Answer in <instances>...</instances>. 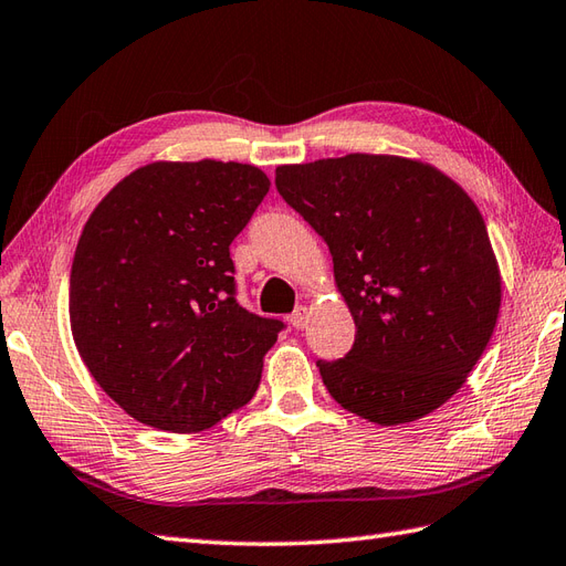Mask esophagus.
<instances>
[{"mask_svg":"<svg viewBox=\"0 0 566 566\" xmlns=\"http://www.w3.org/2000/svg\"><path fill=\"white\" fill-rule=\"evenodd\" d=\"M308 308L306 306H298L292 315H289V321H292V325L296 327V331H301V327H306V323H308Z\"/></svg>","mask_w":566,"mask_h":566,"instance_id":"1","label":"esophagus"}]
</instances>
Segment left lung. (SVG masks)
<instances>
[{
  "label": "left lung",
  "mask_w": 566,
  "mask_h": 566,
  "mask_svg": "<svg viewBox=\"0 0 566 566\" xmlns=\"http://www.w3.org/2000/svg\"><path fill=\"white\" fill-rule=\"evenodd\" d=\"M274 186L331 248L357 325L345 359L318 361L327 392L380 427L437 410L465 384L502 306L478 205L439 168L388 154L277 166Z\"/></svg>",
  "instance_id": "1"
}]
</instances>
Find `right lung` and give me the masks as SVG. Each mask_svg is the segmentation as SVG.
<instances>
[{
	"label": "right lung",
	"mask_w": 566,
	"mask_h": 566,
	"mask_svg": "<svg viewBox=\"0 0 566 566\" xmlns=\"http://www.w3.org/2000/svg\"><path fill=\"white\" fill-rule=\"evenodd\" d=\"M268 190L258 166L156 161L91 212L70 274L72 335L137 422L202 431L255 396L284 323L239 306L229 245Z\"/></svg>",
	"instance_id": "1"
}]
</instances>
